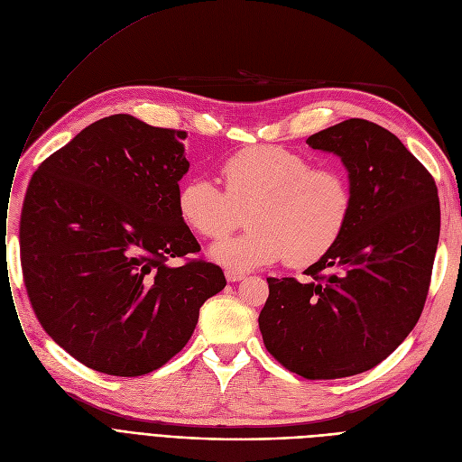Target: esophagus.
<instances>
[{
  "label": "esophagus",
  "mask_w": 462,
  "mask_h": 462,
  "mask_svg": "<svg viewBox=\"0 0 462 462\" xmlns=\"http://www.w3.org/2000/svg\"><path fill=\"white\" fill-rule=\"evenodd\" d=\"M226 278H227V282L235 283V282H240V280L246 278V274L240 273V270H233V268H229V270H226Z\"/></svg>",
  "instance_id": "1"
}]
</instances>
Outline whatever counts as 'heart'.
Returning a JSON list of instances; mask_svg holds the SVG:
<instances>
[{"mask_svg": "<svg viewBox=\"0 0 462 462\" xmlns=\"http://www.w3.org/2000/svg\"><path fill=\"white\" fill-rule=\"evenodd\" d=\"M226 189L210 179H186L177 192L180 220L196 235L220 240L242 226L250 229L214 244L216 261L254 268L285 259L304 268L327 255L343 235L355 194L337 166H311V160L278 145L240 149L222 162Z\"/></svg>", "mask_w": 462, "mask_h": 462, "instance_id": "heart-1", "label": "heart"}]
</instances>
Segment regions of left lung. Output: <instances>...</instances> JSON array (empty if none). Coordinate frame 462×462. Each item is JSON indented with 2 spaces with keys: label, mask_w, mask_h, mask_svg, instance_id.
<instances>
[{
  "label": "left lung",
  "mask_w": 462,
  "mask_h": 462,
  "mask_svg": "<svg viewBox=\"0 0 462 462\" xmlns=\"http://www.w3.org/2000/svg\"><path fill=\"white\" fill-rule=\"evenodd\" d=\"M341 156L355 194L336 246L294 278H266L259 315L266 350L310 381L373 369L423 311L440 236L435 179L397 135L346 119L306 140Z\"/></svg>",
  "instance_id": "obj_1"
}]
</instances>
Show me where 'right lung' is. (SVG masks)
<instances>
[{"label":"right lung","mask_w":462,"mask_h":462,"mask_svg":"<svg viewBox=\"0 0 462 462\" xmlns=\"http://www.w3.org/2000/svg\"><path fill=\"white\" fill-rule=\"evenodd\" d=\"M184 130L104 117L33 173L20 218L27 296L46 334L84 365L147 374L192 337L222 268L180 220ZM180 256V267L169 259Z\"/></svg>","instance_id":"obj_1"}]
</instances>
